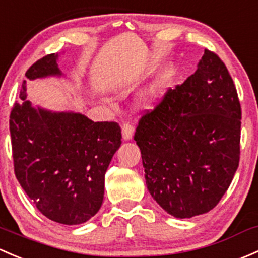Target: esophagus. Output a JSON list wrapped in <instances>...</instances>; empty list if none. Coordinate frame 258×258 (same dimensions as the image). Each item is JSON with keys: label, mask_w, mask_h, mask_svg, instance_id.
<instances>
[{"label": "esophagus", "mask_w": 258, "mask_h": 258, "mask_svg": "<svg viewBox=\"0 0 258 258\" xmlns=\"http://www.w3.org/2000/svg\"><path fill=\"white\" fill-rule=\"evenodd\" d=\"M134 132H135V126L130 122H124L122 124V137L123 140H131L132 136H134Z\"/></svg>", "instance_id": "1"}]
</instances>
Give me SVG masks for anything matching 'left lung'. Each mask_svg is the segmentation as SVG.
Returning <instances> with one entry per match:
<instances>
[{"label": "left lung", "mask_w": 258, "mask_h": 258, "mask_svg": "<svg viewBox=\"0 0 258 258\" xmlns=\"http://www.w3.org/2000/svg\"><path fill=\"white\" fill-rule=\"evenodd\" d=\"M147 188L170 215L193 218L221 200L240 162L241 105L226 65L205 49L194 74L138 121Z\"/></svg>", "instance_id": "left-lung-1"}]
</instances>
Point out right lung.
Segmentation results:
<instances>
[{"label": "right lung", "mask_w": 258, "mask_h": 258, "mask_svg": "<svg viewBox=\"0 0 258 258\" xmlns=\"http://www.w3.org/2000/svg\"><path fill=\"white\" fill-rule=\"evenodd\" d=\"M56 54L37 60L28 79L61 75ZM13 105L10 132L15 174L38 210L65 225L88 221L104 200L105 173L121 146L117 122H94L74 112H50L26 100Z\"/></svg>", "instance_id": "obj_1"}]
</instances>
